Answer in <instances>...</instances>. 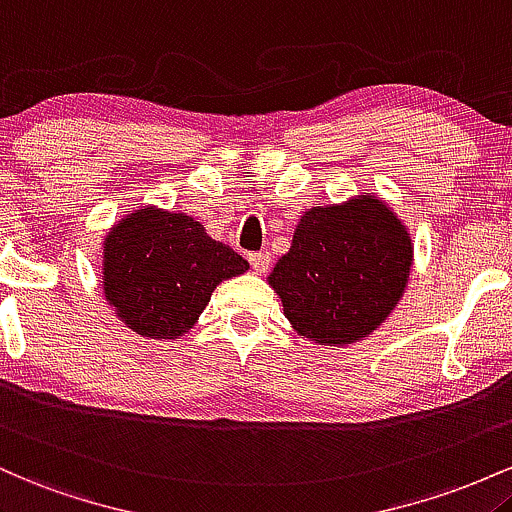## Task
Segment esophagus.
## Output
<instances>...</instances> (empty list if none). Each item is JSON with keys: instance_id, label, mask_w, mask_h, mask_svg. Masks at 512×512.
Returning <instances> with one entry per match:
<instances>
[{"instance_id": "34e87169", "label": "esophagus", "mask_w": 512, "mask_h": 512, "mask_svg": "<svg viewBox=\"0 0 512 512\" xmlns=\"http://www.w3.org/2000/svg\"><path fill=\"white\" fill-rule=\"evenodd\" d=\"M249 263L256 273H268V268H271V256H268V251H258V254H249Z\"/></svg>"}]
</instances>
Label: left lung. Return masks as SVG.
Wrapping results in <instances>:
<instances>
[{
  "mask_svg": "<svg viewBox=\"0 0 512 512\" xmlns=\"http://www.w3.org/2000/svg\"><path fill=\"white\" fill-rule=\"evenodd\" d=\"M413 266L409 227L375 193L309 208L268 285L297 336L350 346L380 329Z\"/></svg>",
  "mask_w": 512,
  "mask_h": 512,
  "instance_id": "obj_1",
  "label": "left lung"
}]
</instances>
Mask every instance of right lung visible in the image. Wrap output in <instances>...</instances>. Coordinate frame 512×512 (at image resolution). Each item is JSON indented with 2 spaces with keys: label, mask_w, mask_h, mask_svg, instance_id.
Wrapping results in <instances>:
<instances>
[{
  "label": "right lung",
  "mask_w": 512,
  "mask_h": 512,
  "mask_svg": "<svg viewBox=\"0 0 512 512\" xmlns=\"http://www.w3.org/2000/svg\"><path fill=\"white\" fill-rule=\"evenodd\" d=\"M246 271L249 261L195 217L157 205L128 212L103 237V297L142 338L174 341L188 333L212 290Z\"/></svg>",
  "instance_id": "1"
}]
</instances>
